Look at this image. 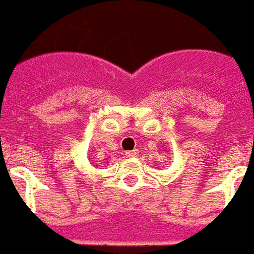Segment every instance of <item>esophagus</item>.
<instances>
[{
  "mask_svg": "<svg viewBox=\"0 0 254 254\" xmlns=\"http://www.w3.org/2000/svg\"><path fill=\"white\" fill-rule=\"evenodd\" d=\"M137 155H139V151H137V150H132V151L125 152V157L127 158H136Z\"/></svg>",
  "mask_w": 254,
  "mask_h": 254,
  "instance_id": "obj_1",
  "label": "esophagus"
}]
</instances>
